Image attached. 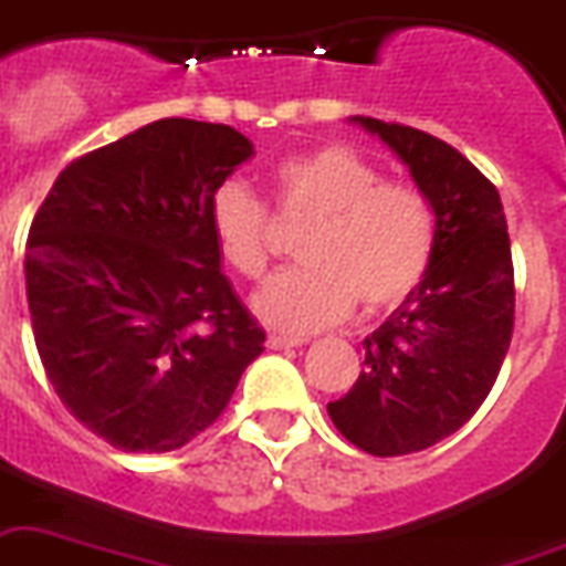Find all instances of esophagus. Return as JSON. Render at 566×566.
<instances>
[{"label": "esophagus", "instance_id": "obj_1", "mask_svg": "<svg viewBox=\"0 0 566 566\" xmlns=\"http://www.w3.org/2000/svg\"><path fill=\"white\" fill-rule=\"evenodd\" d=\"M268 346L270 348H298V346H305V339H293V337H279V334H270L268 337Z\"/></svg>", "mask_w": 566, "mask_h": 566}]
</instances>
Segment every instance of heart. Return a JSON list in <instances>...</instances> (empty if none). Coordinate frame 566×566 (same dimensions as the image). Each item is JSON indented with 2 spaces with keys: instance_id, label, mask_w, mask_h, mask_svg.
I'll return each instance as SVG.
<instances>
[{
  "instance_id": "1",
  "label": "heart",
  "mask_w": 566,
  "mask_h": 566,
  "mask_svg": "<svg viewBox=\"0 0 566 566\" xmlns=\"http://www.w3.org/2000/svg\"><path fill=\"white\" fill-rule=\"evenodd\" d=\"M275 203L311 220L298 241L302 268L275 275L255 314L284 334L328 328L360 302L366 314L401 305L430 270L436 218L427 197L384 174L348 145H319L273 168ZM211 238L243 279L268 273V209L243 182L211 195Z\"/></svg>"
}]
</instances>
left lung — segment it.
I'll use <instances>...</instances> for the list:
<instances>
[{
    "mask_svg": "<svg viewBox=\"0 0 566 566\" xmlns=\"http://www.w3.org/2000/svg\"><path fill=\"white\" fill-rule=\"evenodd\" d=\"M407 168L436 214L421 284L371 331L360 378L328 416L371 457H403L457 433L480 410L506 360L514 270L497 188L448 142L355 116Z\"/></svg>",
    "mask_w": 566,
    "mask_h": 566,
    "instance_id": "8db88e82",
    "label": "left lung"
}]
</instances>
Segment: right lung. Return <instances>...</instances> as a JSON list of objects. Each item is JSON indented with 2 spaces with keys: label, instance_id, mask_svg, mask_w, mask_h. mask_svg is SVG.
Masks as SVG:
<instances>
[{
  "label": "right lung",
  "instance_id": "right-lung-1",
  "mask_svg": "<svg viewBox=\"0 0 566 566\" xmlns=\"http://www.w3.org/2000/svg\"><path fill=\"white\" fill-rule=\"evenodd\" d=\"M252 154L229 124L159 118L66 165L36 211V352L66 410L113 448L188 444L264 352L209 223L211 195Z\"/></svg>",
  "mask_w": 566,
  "mask_h": 566
}]
</instances>
